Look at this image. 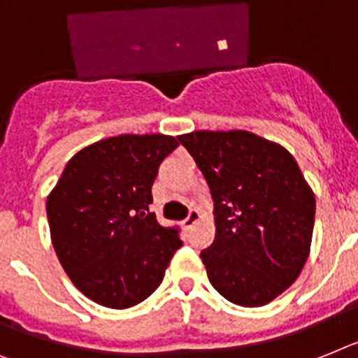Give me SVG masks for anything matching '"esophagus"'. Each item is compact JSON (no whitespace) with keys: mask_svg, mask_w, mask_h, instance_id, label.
I'll return each instance as SVG.
<instances>
[{"mask_svg":"<svg viewBox=\"0 0 358 358\" xmlns=\"http://www.w3.org/2000/svg\"><path fill=\"white\" fill-rule=\"evenodd\" d=\"M198 220H200V213H198V209H191V213H189L187 218L184 220V225L189 229V227H193Z\"/></svg>","mask_w":358,"mask_h":358,"instance_id":"obj_1","label":"esophagus"}]
</instances>
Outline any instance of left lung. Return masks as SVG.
<instances>
[{"mask_svg":"<svg viewBox=\"0 0 358 358\" xmlns=\"http://www.w3.org/2000/svg\"><path fill=\"white\" fill-rule=\"evenodd\" d=\"M178 140L215 202V242L200 255L209 282L233 304H269L309 257L313 189L287 149L248 131H194Z\"/></svg>","mask_w":358,"mask_h":358,"instance_id":"1","label":"left lung"}]
</instances>
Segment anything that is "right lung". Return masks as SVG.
<instances>
[{"mask_svg": "<svg viewBox=\"0 0 358 358\" xmlns=\"http://www.w3.org/2000/svg\"><path fill=\"white\" fill-rule=\"evenodd\" d=\"M178 147L165 134H120L83 147L47 198L50 240L72 284L113 309L155 293L176 249V227L158 224L151 187Z\"/></svg>", "mask_w": 358, "mask_h": 358, "instance_id": "add662e5", "label": "right lung"}]
</instances>
